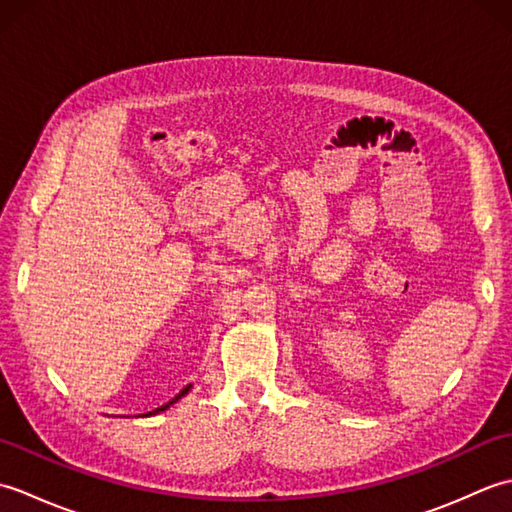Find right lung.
I'll return each mask as SVG.
<instances>
[{
  "instance_id": "1",
  "label": "right lung",
  "mask_w": 512,
  "mask_h": 512,
  "mask_svg": "<svg viewBox=\"0 0 512 512\" xmlns=\"http://www.w3.org/2000/svg\"><path fill=\"white\" fill-rule=\"evenodd\" d=\"M189 389H191V385H189V387H184V389L180 391V394H178L176 398H171V400L167 402V405H162V407H158V409H154V411H149V413H147V416H156V413H160V411H165V409H169V407L173 405V402H178V400H180V398H182L184 394H187V391H189Z\"/></svg>"
}]
</instances>
